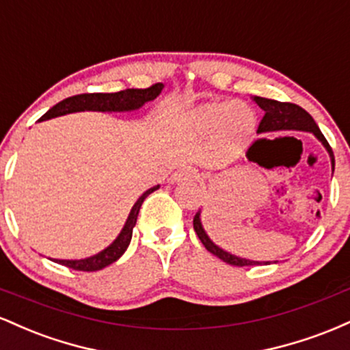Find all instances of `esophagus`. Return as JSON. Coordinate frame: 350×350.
<instances>
[{
	"mask_svg": "<svg viewBox=\"0 0 350 350\" xmlns=\"http://www.w3.org/2000/svg\"><path fill=\"white\" fill-rule=\"evenodd\" d=\"M198 178V171L191 166L179 167L174 174L171 176V183H183V180H192Z\"/></svg>",
	"mask_w": 350,
	"mask_h": 350,
	"instance_id": "34e87169",
	"label": "esophagus"
}]
</instances>
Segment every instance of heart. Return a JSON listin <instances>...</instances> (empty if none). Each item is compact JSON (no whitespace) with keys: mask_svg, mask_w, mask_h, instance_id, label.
I'll return each instance as SVG.
<instances>
[{"mask_svg":"<svg viewBox=\"0 0 350 350\" xmlns=\"http://www.w3.org/2000/svg\"><path fill=\"white\" fill-rule=\"evenodd\" d=\"M255 122V111L242 102L207 103L189 116V123L199 131L219 128L220 139L228 150H235L252 133Z\"/></svg>","mask_w":350,"mask_h":350,"instance_id":"obj_1","label":"heart"}]
</instances>
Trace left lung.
I'll return each instance as SVG.
<instances>
[{"label":"left lung","instance_id":"1","mask_svg":"<svg viewBox=\"0 0 350 350\" xmlns=\"http://www.w3.org/2000/svg\"><path fill=\"white\" fill-rule=\"evenodd\" d=\"M253 100H255L256 105L265 111V116L258 124V133H268V131H280V130L309 131V133L314 135L316 138L324 144V148L327 150L329 156H331L332 171H334V152H332V148L329 146L327 139L324 138L323 133H321L319 126H317L314 120H312V116L309 115L304 108L295 105V103L276 102V100L263 98V97H253ZM194 230L204 247H206L211 253H214L215 256H219L220 260H224L226 263L234 265V267H253V265H262V262L240 258V256L232 255V253H228L226 250H222L220 247H217V245L208 239L206 230H204L202 224H200V212H198V214L194 215ZM263 265H270V262H263Z\"/></svg>","mask_w":350,"mask_h":350}]
</instances>
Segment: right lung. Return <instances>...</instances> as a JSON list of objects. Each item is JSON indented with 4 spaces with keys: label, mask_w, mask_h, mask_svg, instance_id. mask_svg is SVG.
Returning a JSON list of instances; mask_svg holds the SVG:
<instances>
[{
    "label": "right lung",
    "mask_w": 350,
    "mask_h": 350,
    "mask_svg": "<svg viewBox=\"0 0 350 350\" xmlns=\"http://www.w3.org/2000/svg\"><path fill=\"white\" fill-rule=\"evenodd\" d=\"M163 83H154V85L148 88H126V90L115 92V94H80L69 97L62 102H59L57 105L51 108L47 113H44L39 122L44 120L55 118V116H62L67 113H75V111H131L142 108L146 102H151L161 94ZM159 186H154L148 189L146 192H143L142 198L135 202V206L131 207L130 215H128L126 222L120 232V235L113 240V243L108 245L105 250L98 252L97 255L88 256L83 260H54L55 263L64 265V267L72 268V270L79 271H97L102 268L108 267L120 256L123 255L124 250L128 248V245L131 242V235H133V227L136 226V219H138L139 207H142L143 200L154 192Z\"/></svg>",
    "instance_id": "right-lung-1"
}]
</instances>
